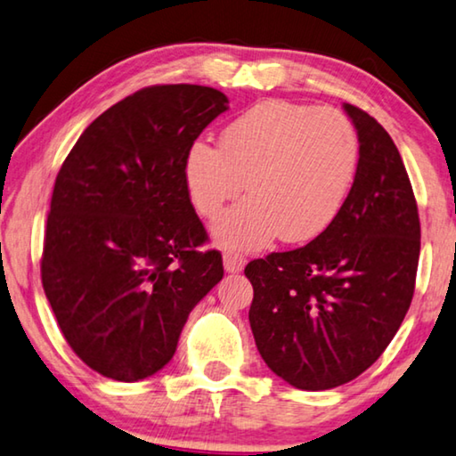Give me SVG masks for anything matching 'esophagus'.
<instances>
[{"instance_id":"34e87169","label":"esophagus","mask_w":456,"mask_h":456,"mask_svg":"<svg viewBox=\"0 0 456 456\" xmlns=\"http://www.w3.org/2000/svg\"><path fill=\"white\" fill-rule=\"evenodd\" d=\"M246 265V258L236 255V252H224V268H226V273H240Z\"/></svg>"}]
</instances>
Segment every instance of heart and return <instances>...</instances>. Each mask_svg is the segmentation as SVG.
<instances>
[{"mask_svg":"<svg viewBox=\"0 0 456 456\" xmlns=\"http://www.w3.org/2000/svg\"><path fill=\"white\" fill-rule=\"evenodd\" d=\"M360 145L335 109L263 101L220 133V147L193 141L183 159L185 190L198 214L218 216L244 188L250 193L214 222L226 248L256 250L281 236L305 242L339 214L352 188Z\"/></svg>","mask_w":456,"mask_h":456,"instance_id":"1","label":"heart"}]
</instances>
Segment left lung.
Masks as SVG:
<instances>
[{
  "instance_id": "obj_1",
  "label": "left lung",
  "mask_w": 456,
  "mask_h": 456,
  "mask_svg": "<svg viewBox=\"0 0 456 456\" xmlns=\"http://www.w3.org/2000/svg\"><path fill=\"white\" fill-rule=\"evenodd\" d=\"M360 141L346 201L315 240L246 265L248 319L274 374L298 390L352 382L382 355L414 295L420 220L392 137L343 104Z\"/></svg>"
}]
</instances>
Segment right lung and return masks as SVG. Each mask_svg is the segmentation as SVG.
<instances>
[{"label": "right lung", "mask_w": 456, "mask_h": 456, "mask_svg": "<svg viewBox=\"0 0 456 456\" xmlns=\"http://www.w3.org/2000/svg\"><path fill=\"white\" fill-rule=\"evenodd\" d=\"M228 110L200 85L149 86L86 126L58 171L42 285L88 368L139 382L169 363L191 309L224 277L183 182L190 145Z\"/></svg>", "instance_id": "obj_1"}]
</instances>
